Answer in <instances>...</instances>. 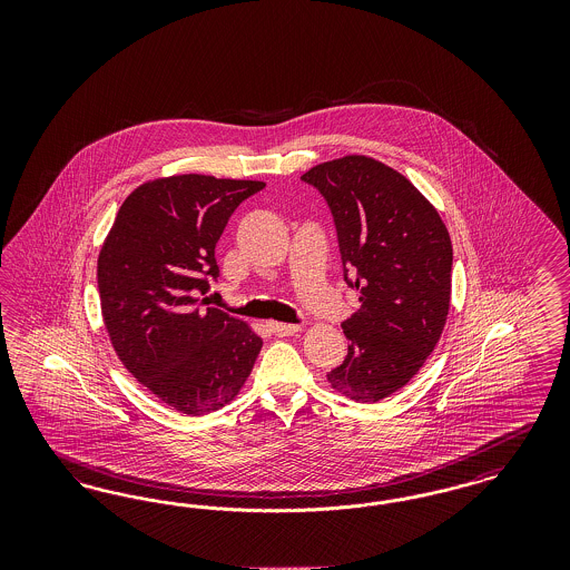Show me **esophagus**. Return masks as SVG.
<instances>
[{
    "label": "esophagus",
    "mask_w": 570,
    "mask_h": 570,
    "mask_svg": "<svg viewBox=\"0 0 570 570\" xmlns=\"http://www.w3.org/2000/svg\"><path fill=\"white\" fill-rule=\"evenodd\" d=\"M269 331L277 337H286V335H295L301 331V325H286V323H269Z\"/></svg>",
    "instance_id": "esophagus-1"
}]
</instances>
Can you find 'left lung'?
Masks as SVG:
<instances>
[{
  "label": "left lung",
  "mask_w": 570,
  "mask_h": 570,
  "mask_svg": "<svg viewBox=\"0 0 570 570\" xmlns=\"http://www.w3.org/2000/svg\"><path fill=\"white\" fill-rule=\"evenodd\" d=\"M301 179L331 209L344 279L361 301L342 323L348 354L326 379L354 402L374 404L410 382L440 340L451 301V237L432 203L374 158L318 164Z\"/></svg>",
  "instance_id": "left-lung-1"
}]
</instances>
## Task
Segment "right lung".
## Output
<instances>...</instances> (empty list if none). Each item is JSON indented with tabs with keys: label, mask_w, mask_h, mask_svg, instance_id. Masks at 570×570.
<instances>
[{
	"label": "right lung",
	"mask_w": 570,
	"mask_h": 570,
	"mask_svg": "<svg viewBox=\"0 0 570 570\" xmlns=\"http://www.w3.org/2000/svg\"><path fill=\"white\" fill-rule=\"evenodd\" d=\"M263 181L177 175L136 188L98 258L105 325L121 363L142 386L198 416L235 400L263 340L217 307L216 244L228 217Z\"/></svg>",
	"instance_id": "add662e5"
}]
</instances>
